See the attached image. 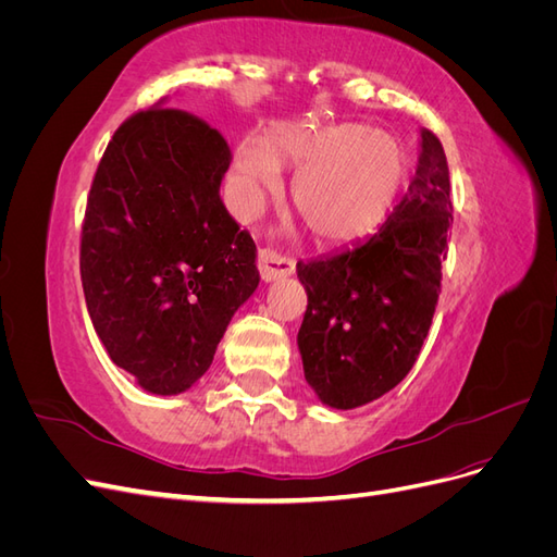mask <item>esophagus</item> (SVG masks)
<instances>
[{
	"label": "esophagus",
	"instance_id": "esophagus-1",
	"mask_svg": "<svg viewBox=\"0 0 557 557\" xmlns=\"http://www.w3.org/2000/svg\"><path fill=\"white\" fill-rule=\"evenodd\" d=\"M258 267H260V276L264 283L285 278L295 272V262H290L288 258H283V256H278V252L269 250V248H260Z\"/></svg>",
	"mask_w": 557,
	"mask_h": 557
}]
</instances>
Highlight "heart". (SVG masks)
<instances>
[{
	"mask_svg": "<svg viewBox=\"0 0 557 557\" xmlns=\"http://www.w3.org/2000/svg\"><path fill=\"white\" fill-rule=\"evenodd\" d=\"M278 164L297 170L290 195L301 221L315 239L334 246L374 232L411 174L409 148L397 134L358 123L276 125L264 141L246 137L234 150L232 207L242 218L278 188Z\"/></svg>",
	"mask_w": 557,
	"mask_h": 557,
	"instance_id": "heart-1",
	"label": "heart"
}]
</instances>
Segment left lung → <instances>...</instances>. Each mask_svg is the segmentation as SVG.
<instances>
[{
  "mask_svg": "<svg viewBox=\"0 0 557 557\" xmlns=\"http://www.w3.org/2000/svg\"><path fill=\"white\" fill-rule=\"evenodd\" d=\"M450 223L446 153L420 129L416 176L387 221L364 242L297 262L309 297L297 348L327 407H362L411 372L442 293Z\"/></svg>",
  "mask_w": 557,
  "mask_h": 557,
  "instance_id": "obj_1",
  "label": "left lung"
}]
</instances>
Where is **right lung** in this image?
Returning a JSON list of instances; mask_svg holds the SVG:
<instances>
[{
	"label": "right lung",
	"instance_id": "add662e5",
	"mask_svg": "<svg viewBox=\"0 0 557 557\" xmlns=\"http://www.w3.org/2000/svg\"><path fill=\"white\" fill-rule=\"evenodd\" d=\"M162 107L127 117L104 150L81 234V281L109 358L144 391L181 395L211 367L260 272L256 244L221 199L227 141Z\"/></svg>",
	"mask_w": 557,
	"mask_h": 557
}]
</instances>
